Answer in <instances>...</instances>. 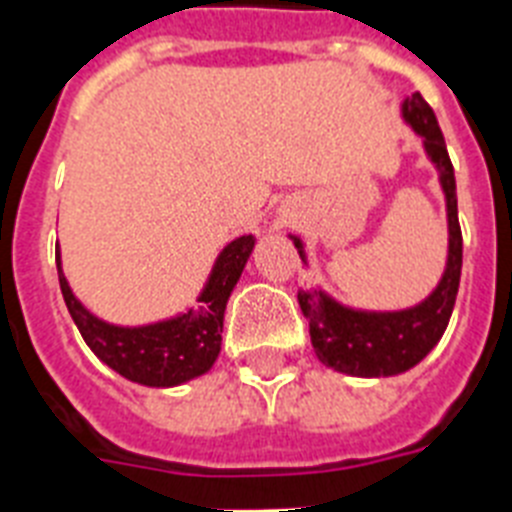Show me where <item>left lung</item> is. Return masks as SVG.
<instances>
[{
    "label": "left lung",
    "instance_id": "obj_1",
    "mask_svg": "<svg viewBox=\"0 0 512 512\" xmlns=\"http://www.w3.org/2000/svg\"><path fill=\"white\" fill-rule=\"evenodd\" d=\"M400 115L421 136L423 152L434 165L447 210V263L442 278L423 297L402 310H365L339 302L326 289L299 294V307L310 321V342L326 368L357 378L400 376L421 363L442 339L458 299L460 268H463V236L458 223V191L447 144L439 131L436 115L421 94L407 97ZM307 263L305 242L297 234H286Z\"/></svg>",
    "mask_w": 512,
    "mask_h": 512
}]
</instances>
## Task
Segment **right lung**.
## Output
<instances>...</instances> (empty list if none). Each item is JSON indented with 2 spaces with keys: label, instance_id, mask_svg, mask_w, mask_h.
Returning a JSON list of instances; mask_svg holds the SVG:
<instances>
[{
  "label": "right lung",
  "instance_id": "obj_1",
  "mask_svg": "<svg viewBox=\"0 0 512 512\" xmlns=\"http://www.w3.org/2000/svg\"><path fill=\"white\" fill-rule=\"evenodd\" d=\"M257 239L252 234L236 236L215 257L210 276L197 297V305L181 313L162 318V321L139 323V326H120L99 318L83 305L76 292L70 289L68 276L62 270V255L57 247V276H60L62 299L68 305L73 323L81 331L83 342L91 352L115 373L128 381L152 389L189 384L205 376L215 365L223 342V315L228 297L236 281L242 278Z\"/></svg>",
  "mask_w": 512,
  "mask_h": 512
}]
</instances>
